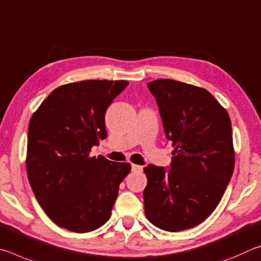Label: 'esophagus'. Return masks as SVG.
Returning a JSON list of instances; mask_svg holds the SVG:
<instances>
[{
    "label": "esophagus",
    "mask_w": 261,
    "mask_h": 261,
    "mask_svg": "<svg viewBox=\"0 0 261 261\" xmlns=\"http://www.w3.org/2000/svg\"><path fill=\"white\" fill-rule=\"evenodd\" d=\"M143 171V167L140 166V165H135V164H132V172H135V173H140Z\"/></svg>",
    "instance_id": "1"
}]
</instances>
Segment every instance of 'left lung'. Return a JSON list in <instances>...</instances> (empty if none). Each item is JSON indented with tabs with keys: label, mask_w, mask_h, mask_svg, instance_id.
Listing matches in <instances>:
<instances>
[{
	"label": "left lung",
	"mask_w": 261,
	"mask_h": 261,
	"mask_svg": "<svg viewBox=\"0 0 261 261\" xmlns=\"http://www.w3.org/2000/svg\"><path fill=\"white\" fill-rule=\"evenodd\" d=\"M148 88L175 149L170 167L143 168L144 212L161 229L185 230L214 211L231 179L230 118L206 89L171 79L151 81Z\"/></svg>",
	"instance_id": "1"
}]
</instances>
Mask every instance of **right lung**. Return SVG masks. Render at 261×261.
<instances>
[{
    "mask_svg": "<svg viewBox=\"0 0 261 261\" xmlns=\"http://www.w3.org/2000/svg\"><path fill=\"white\" fill-rule=\"evenodd\" d=\"M127 86L125 80L64 85L31 118L27 176L41 207L59 227L87 232L111 216L130 165L89 157V152L107 139L105 112Z\"/></svg>",
    "mask_w": 261,
    "mask_h": 261,
    "instance_id": "obj_1",
    "label": "right lung"
}]
</instances>
